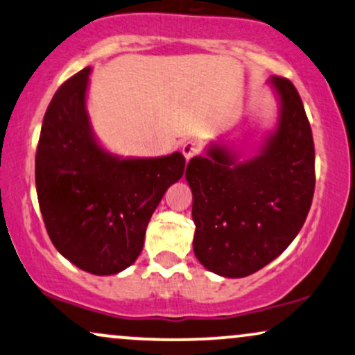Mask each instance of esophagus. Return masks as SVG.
<instances>
[{"label": "esophagus", "instance_id": "obj_1", "mask_svg": "<svg viewBox=\"0 0 355 355\" xmlns=\"http://www.w3.org/2000/svg\"><path fill=\"white\" fill-rule=\"evenodd\" d=\"M198 152H200V146H198L197 141L190 140V141H185V144L182 145V153L187 160H190V158L195 157Z\"/></svg>", "mask_w": 355, "mask_h": 355}]
</instances>
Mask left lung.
Returning a JSON list of instances; mask_svg holds the SVG:
<instances>
[{
	"mask_svg": "<svg viewBox=\"0 0 355 355\" xmlns=\"http://www.w3.org/2000/svg\"><path fill=\"white\" fill-rule=\"evenodd\" d=\"M280 101L279 126L259 157L237 164L210 146L187 165L193 203V252L223 277H247L291 245L311 210L315 150L311 123L291 80L272 76Z\"/></svg>",
	"mask_w": 355,
	"mask_h": 355,
	"instance_id": "1",
	"label": "left lung"
}]
</instances>
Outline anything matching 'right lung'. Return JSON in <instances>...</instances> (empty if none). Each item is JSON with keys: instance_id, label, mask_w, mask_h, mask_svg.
Instances as JSON below:
<instances>
[{"instance_id": "obj_1", "label": "right lung", "mask_w": 355, "mask_h": 355, "mask_svg": "<svg viewBox=\"0 0 355 355\" xmlns=\"http://www.w3.org/2000/svg\"><path fill=\"white\" fill-rule=\"evenodd\" d=\"M89 67L64 81L44 113L35 160L36 193L53 245L95 275L130 267L150 217L185 157L120 160L100 148L85 110Z\"/></svg>"}]
</instances>
